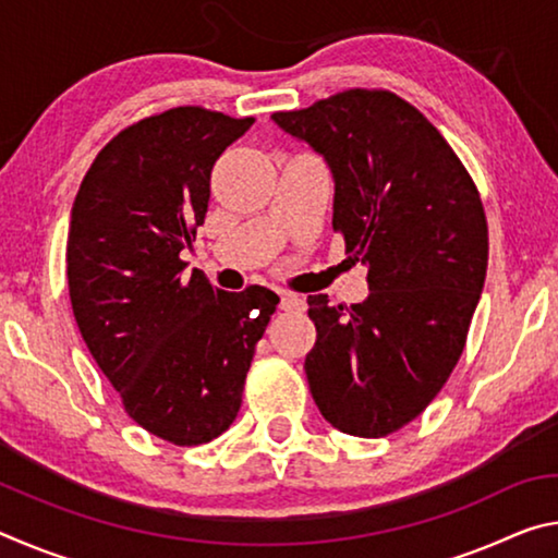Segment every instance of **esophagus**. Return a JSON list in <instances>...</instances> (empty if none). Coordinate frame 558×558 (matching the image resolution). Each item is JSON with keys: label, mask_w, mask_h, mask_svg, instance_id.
<instances>
[{"label": "esophagus", "mask_w": 558, "mask_h": 558, "mask_svg": "<svg viewBox=\"0 0 558 558\" xmlns=\"http://www.w3.org/2000/svg\"><path fill=\"white\" fill-rule=\"evenodd\" d=\"M280 310H286V313H302L305 310V298L295 295V292H280Z\"/></svg>", "instance_id": "esophagus-1"}]
</instances>
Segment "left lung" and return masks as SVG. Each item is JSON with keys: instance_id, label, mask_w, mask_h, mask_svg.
Wrapping results in <instances>:
<instances>
[{"instance_id": "left-lung-1", "label": "left lung", "mask_w": 558, "mask_h": 558, "mask_svg": "<svg viewBox=\"0 0 558 558\" xmlns=\"http://www.w3.org/2000/svg\"><path fill=\"white\" fill-rule=\"evenodd\" d=\"M272 120L325 157L332 229L369 268L359 305L307 298L310 391L337 430L389 436L426 411L465 349L487 272L483 199L446 137L391 90L349 88Z\"/></svg>"}]
</instances>
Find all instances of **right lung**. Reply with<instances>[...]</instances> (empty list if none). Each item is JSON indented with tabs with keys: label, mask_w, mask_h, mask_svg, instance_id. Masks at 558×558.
I'll use <instances>...</instances> for the list:
<instances>
[{
	"label": "right lung",
	"mask_w": 558,
	"mask_h": 558,
	"mask_svg": "<svg viewBox=\"0 0 558 558\" xmlns=\"http://www.w3.org/2000/svg\"><path fill=\"white\" fill-rule=\"evenodd\" d=\"M253 125L199 106L120 130L75 194L65 276L75 323L137 426L174 446L219 438L241 409L245 374L280 298L184 278L211 169Z\"/></svg>",
	"instance_id": "1"
}]
</instances>
